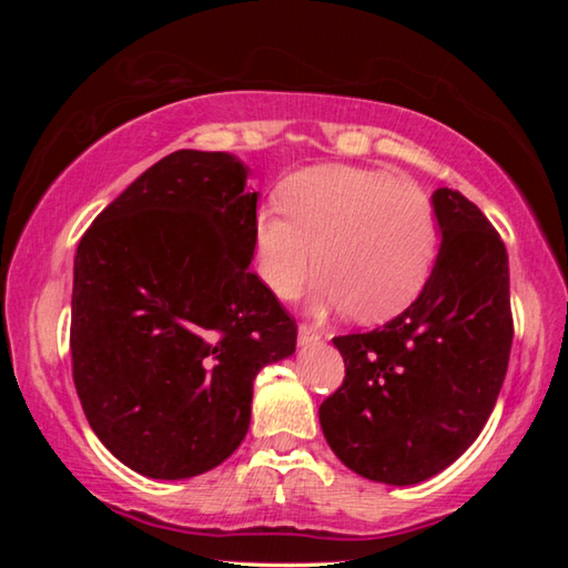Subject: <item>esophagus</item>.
Returning <instances> with one entry per match:
<instances>
[{"instance_id":"34e87169","label":"esophagus","mask_w":568,"mask_h":568,"mask_svg":"<svg viewBox=\"0 0 568 568\" xmlns=\"http://www.w3.org/2000/svg\"><path fill=\"white\" fill-rule=\"evenodd\" d=\"M318 341H321V335H318V331L313 328V325L303 323L301 328H297V343H301V345H313V343H318Z\"/></svg>"}]
</instances>
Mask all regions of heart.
<instances>
[{
  "instance_id": "1",
  "label": "heart",
  "mask_w": 568,
  "mask_h": 568,
  "mask_svg": "<svg viewBox=\"0 0 568 568\" xmlns=\"http://www.w3.org/2000/svg\"><path fill=\"white\" fill-rule=\"evenodd\" d=\"M285 213L265 207L253 225L255 271L293 301L321 263L313 307L381 323L416 301L438 247L436 210L416 185L373 168L318 165L281 190Z\"/></svg>"
}]
</instances>
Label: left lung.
<instances>
[{
	"label": "left lung",
	"mask_w": 568,
	"mask_h": 568,
	"mask_svg": "<svg viewBox=\"0 0 568 568\" xmlns=\"http://www.w3.org/2000/svg\"><path fill=\"white\" fill-rule=\"evenodd\" d=\"M440 250L420 295L368 333L333 338L343 386L321 403L323 436L363 478L410 486L478 438L514 341L501 235L458 190L438 187Z\"/></svg>",
	"instance_id": "8db88e82"
}]
</instances>
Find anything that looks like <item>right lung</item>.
<instances>
[{"label": "right lung", "mask_w": 568, "mask_h": 568, "mask_svg": "<svg viewBox=\"0 0 568 568\" xmlns=\"http://www.w3.org/2000/svg\"><path fill=\"white\" fill-rule=\"evenodd\" d=\"M227 152L178 150L94 217L74 255L72 378L110 454L190 478L233 454L253 381L297 325L255 273L257 192Z\"/></svg>", "instance_id": "right-lung-1"}]
</instances>
